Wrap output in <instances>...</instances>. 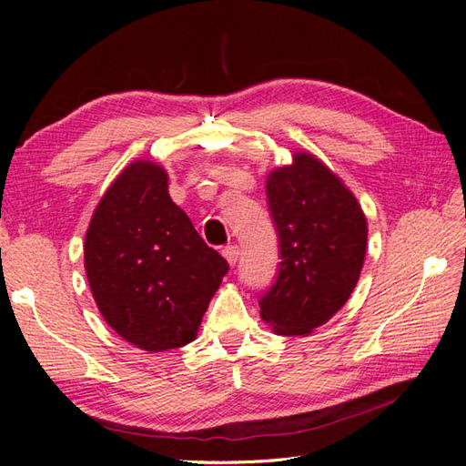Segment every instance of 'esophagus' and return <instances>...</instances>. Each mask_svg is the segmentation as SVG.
<instances>
[{"label": "esophagus", "instance_id": "1", "mask_svg": "<svg viewBox=\"0 0 466 466\" xmlns=\"http://www.w3.org/2000/svg\"><path fill=\"white\" fill-rule=\"evenodd\" d=\"M221 252H223V257L228 258V262H229L231 266H235V264H237L238 255H241V250H238V247H237V245H228V247H225Z\"/></svg>", "mask_w": 466, "mask_h": 466}]
</instances>
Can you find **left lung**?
Listing matches in <instances>:
<instances>
[{
    "instance_id": "obj_1",
    "label": "left lung",
    "mask_w": 466,
    "mask_h": 466,
    "mask_svg": "<svg viewBox=\"0 0 466 466\" xmlns=\"http://www.w3.org/2000/svg\"><path fill=\"white\" fill-rule=\"evenodd\" d=\"M266 198L281 262L260 295V315L278 334H309L354 291L368 221L354 194L309 153L268 175Z\"/></svg>"
}]
</instances>
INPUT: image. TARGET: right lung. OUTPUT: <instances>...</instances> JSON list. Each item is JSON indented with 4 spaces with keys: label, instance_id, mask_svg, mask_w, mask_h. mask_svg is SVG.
<instances>
[{
    "label": "right lung",
    "instance_id": "add662e5",
    "mask_svg": "<svg viewBox=\"0 0 466 466\" xmlns=\"http://www.w3.org/2000/svg\"><path fill=\"white\" fill-rule=\"evenodd\" d=\"M86 270L110 327L137 348L165 351L194 340L229 264L171 200L165 168L136 161L95 209Z\"/></svg>",
    "mask_w": 466,
    "mask_h": 466
}]
</instances>
